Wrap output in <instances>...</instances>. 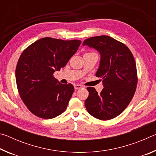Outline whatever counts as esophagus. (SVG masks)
<instances>
[{
  "label": "esophagus",
  "instance_id": "esophagus-1",
  "mask_svg": "<svg viewBox=\"0 0 156 156\" xmlns=\"http://www.w3.org/2000/svg\"><path fill=\"white\" fill-rule=\"evenodd\" d=\"M83 87V86L80 85V84H74V89H76V90H78V89H80Z\"/></svg>",
  "mask_w": 156,
  "mask_h": 156
}]
</instances>
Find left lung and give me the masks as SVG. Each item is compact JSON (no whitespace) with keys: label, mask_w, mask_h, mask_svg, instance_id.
Returning <instances> with one entry per match:
<instances>
[{"label":"left lung","mask_w":156,"mask_h":156,"mask_svg":"<svg viewBox=\"0 0 156 156\" xmlns=\"http://www.w3.org/2000/svg\"><path fill=\"white\" fill-rule=\"evenodd\" d=\"M83 46L96 49L100 55L96 76L102 78L104 88L100 94L87 87L89 96L84 105L90 115L107 120L120 115L135 94L138 78L135 60L125 44L107 36L91 37Z\"/></svg>","instance_id":"obj_1"}]
</instances>
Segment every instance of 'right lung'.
<instances>
[{
  "mask_svg": "<svg viewBox=\"0 0 156 156\" xmlns=\"http://www.w3.org/2000/svg\"><path fill=\"white\" fill-rule=\"evenodd\" d=\"M81 41L46 37L26 48L18 59L16 81L21 99L36 116L51 119L67 109L74 88L53 76L67 65Z\"/></svg>",
  "mask_w": 156,
  "mask_h": 156,
  "instance_id": "obj_1",
  "label": "right lung"
}]
</instances>
